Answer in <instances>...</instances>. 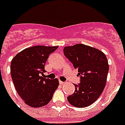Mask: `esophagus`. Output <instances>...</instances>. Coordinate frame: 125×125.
I'll return each mask as SVG.
<instances>
[{
  "label": "esophagus",
  "instance_id": "1",
  "mask_svg": "<svg viewBox=\"0 0 125 125\" xmlns=\"http://www.w3.org/2000/svg\"><path fill=\"white\" fill-rule=\"evenodd\" d=\"M59 83L60 85H63V84H65V82H63V81H59Z\"/></svg>",
  "mask_w": 125,
  "mask_h": 125
}]
</instances>
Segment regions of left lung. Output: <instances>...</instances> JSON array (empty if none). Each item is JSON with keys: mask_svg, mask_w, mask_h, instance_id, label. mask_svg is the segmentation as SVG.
Listing matches in <instances>:
<instances>
[{"mask_svg": "<svg viewBox=\"0 0 125 125\" xmlns=\"http://www.w3.org/2000/svg\"><path fill=\"white\" fill-rule=\"evenodd\" d=\"M63 52L78 70L81 79L67 100L76 107H87L99 97L105 88L109 69L107 58L102 51L83 44L65 46Z\"/></svg>", "mask_w": 125, "mask_h": 125, "instance_id": "obj_1", "label": "left lung"}]
</instances>
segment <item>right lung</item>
Wrapping results in <instances>:
<instances>
[{
	"label": "right lung",
	"mask_w": 125,
	"mask_h": 125,
	"mask_svg": "<svg viewBox=\"0 0 125 125\" xmlns=\"http://www.w3.org/2000/svg\"><path fill=\"white\" fill-rule=\"evenodd\" d=\"M56 46H35L25 49L11 62L12 81L17 93L28 106L38 108L46 105L59 85L57 79H46L44 65Z\"/></svg>",
	"instance_id": "add662e5"
}]
</instances>
